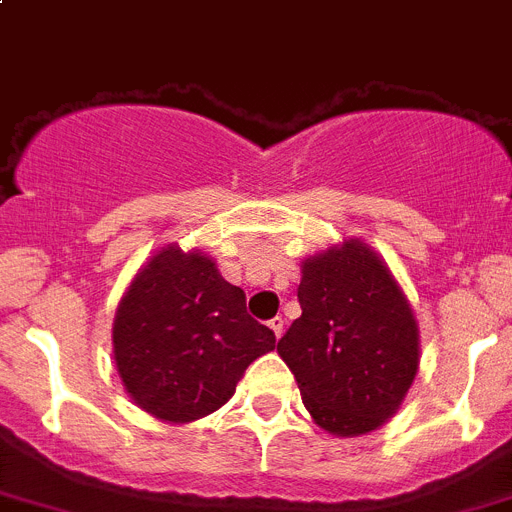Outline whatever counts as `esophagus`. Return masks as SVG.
<instances>
[{
  "label": "esophagus",
  "mask_w": 512,
  "mask_h": 512,
  "mask_svg": "<svg viewBox=\"0 0 512 512\" xmlns=\"http://www.w3.org/2000/svg\"><path fill=\"white\" fill-rule=\"evenodd\" d=\"M267 326H270V331H273V334H275V339H280V336H283V326H285V321L280 319V316H275V319L267 321Z\"/></svg>",
  "instance_id": "1"
}]
</instances>
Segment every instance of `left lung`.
Here are the masks:
<instances>
[{"label":"left lung","instance_id":"1","mask_svg":"<svg viewBox=\"0 0 512 512\" xmlns=\"http://www.w3.org/2000/svg\"><path fill=\"white\" fill-rule=\"evenodd\" d=\"M301 319L278 342L313 423L326 434L365 436L393 418L421 362L411 301L388 262L362 239L301 262Z\"/></svg>","mask_w":512,"mask_h":512}]
</instances>
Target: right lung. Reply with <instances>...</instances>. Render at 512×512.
Listing matches in <instances>:
<instances>
[{
	"label": "right lung",
	"instance_id": "obj_1",
	"mask_svg": "<svg viewBox=\"0 0 512 512\" xmlns=\"http://www.w3.org/2000/svg\"><path fill=\"white\" fill-rule=\"evenodd\" d=\"M112 349L137 408L191 423L232 398L247 367L273 352L275 334L250 319L245 290L222 278L214 257L170 242L124 290Z\"/></svg>",
	"mask_w": 512,
	"mask_h": 512
}]
</instances>
